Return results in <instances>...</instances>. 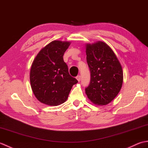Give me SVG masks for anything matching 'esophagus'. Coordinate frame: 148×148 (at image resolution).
Instances as JSON below:
<instances>
[{
	"label": "esophagus",
	"mask_w": 148,
	"mask_h": 148,
	"mask_svg": "<svg viewBox=\"0 0 148 148\" xmlns=\"http://www.w3.org/2000/svg\"><path fill=\"white\" fill-rule=\"evenodd\" d=\"M76 79H77L78 81H80V80H81V76H79V75H78L77 76H76Z\"/></svg>",
	"instance_id": "34e87169"
}]
</instances>
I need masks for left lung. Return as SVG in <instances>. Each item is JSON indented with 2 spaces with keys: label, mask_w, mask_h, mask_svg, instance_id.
Instances as JSON below:
<instances>
[{
  "label": "left lung",
  "mask_w": 148,
  "mask_h": 148,
  "mask_svg": "<svg viewBox=\"0 0 148 148\" xmlns=\"http://www.w3.org/2000/svg\"><path fill=\"white\" fill-rule=\"evenodd\" d=\"M86 53L90 71V84L85 88L86 95L95 104H108L121 88L123 74L120 63L103 42L87 45Z\"/></svg>",
  "instance_id": "1"
}]
</instances>
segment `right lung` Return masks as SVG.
I'll list each match as a JSON object with an SVG mask.
<instances>
[{
    "label": "right lung",
    "mask_w": 148,
    "mask_h": 148,
    "mask_svg": "<svg viewBox=\"0 0 148 148\" xmlns=\"http://www.w3.org/2000/svg\"><path fill=\"white\" fill-rule=\"evenodd\" d=\"M69 42L54 40L40 50L33 62L30 81L33 93L40 102L58 106L67 99L78 81L69 73L63 56Z\"/></svg>",
    "instance_id": "add662e5"
}]
</instances>
